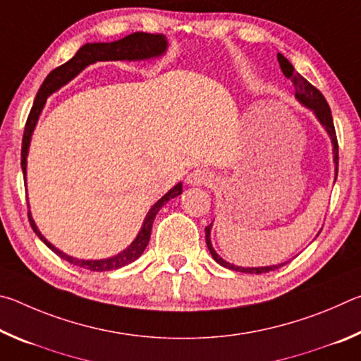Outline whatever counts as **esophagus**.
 <instances>
[{
	"instance_id": "1",
	"label": "esophagus",
	"mask_w": 361,
	"mask_h": 361,
	"mask_svg": "<svg viewBox=\"0 0 361 361\" xmlns=\"http://www.w3.org/2000/svg\"><path fill=\"white\" fill-rule=\"evenodd\" d=\"M186 181L188 185H192V186H210L213 183V175L205 169H195L188 175Z\"/></svg>"
}]
</instances>
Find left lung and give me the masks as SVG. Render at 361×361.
I'll use <instances>...</instances> for the list:
<instances>
[{"instance_id":"left-lung-1","label":"left lung","mask_w":361,"mask_h":361,"mask_svg":"<svg viewBox=\"0 0 361 361\" xmlns=\"http://www.w3.org/2000/svg\"><path fill=\"white\" fill-rule=\"evenodd\" d=\"M277 60L280 63V68H282L283 75L291 79L293 85H295V90H296V99L302 103L304 106H307L312 109L315 113L317 119L320 121V124L325 127V130L328 132L329 138H331V143H333V154H334V164H336V176H338V161H339V146H338V138H336V130H334V124H333V116H331V109H329L328 103L325 100V97L322 95V92L317 87H314L312 84H310L307 79L302 78L299 73L295 71L293 68V65L286 60L282 54H277ZM210 231H212V224H209L205 228V242H207V247H209L210 253L213 256V259H215L218 264H221L223 267H228L231 271H239V272H245V274H264V272H271V271H276V269L285 266V262L282 264H276V266H266V267H239V266H234L231 264V262L224 261L221 256H218V253L215 252V248L212 247V242H210Z\"/></svg>"}]
</instances>
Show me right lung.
Returning <instances> with one entry per match:
<instances>
[{
	"instance_id": "add662e5",
	"label": "right lung",
	"mask_w": 361,
	"mask_h": 361,
	"mask_svg": "<svg viewBox=\"0 0 361 361\" xmlns=\"http://www.w3.org/2000/svg\"><path fill=\"white\" fill-rule=\"evenodd\" d=\"M166 51H167V38L164 35L137 32L113 42H87V44H84L81 49H79V51L75 54V57L49 73L47 78L44 79V82L41 84L38 94H36L32 111H30L27 124H25V132H23L22 159H20L23 178H27V156H28L30 140H32L35 126L36 122H38V118L42 111V108H44V103L49 95L56 92V90H59L66 82H70L73 78L78 76L79 73L85 68V66L92 65L95 62H106V60H148V59L161 57ZM181 191H183L181 183H178V185H175L166 195H162V197L149 209L148 215H146L143 221L142 229L138 232L137 239L133 240L130 245L124 250V252H121L119 255L113 256V258H106V259H78V258H73V256L65 255L63 252H60L59 248L54 247L51 242L46 240V237L41 234L38 228H36V224L32 218V213L30 212H28V221L32 224L35 234L38 235L39 239L62 259L68 261L75 266L89 269V271H94V272L114 271V269L130 264V262H133L142 256L146 245H148L149 242L152 221H154L157 212L161 210V207L166 202H169L170 199L180 195Z\"/></svg>"
}]
</instances>
